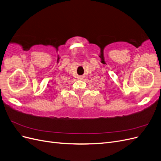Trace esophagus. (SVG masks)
Returning <instances> with one entry per match:
<instances>
[{"mask_svg":"<svg viewBox=\"0 0 161 161\" xmlns=\"http://www.w3.org/2000/svg\"><path fill=\"white\" fill-rule=\"evenodd\" d=\"M78 78H79L80 80H83L84 79V76H80Z\"/></svg>","mask_w":161,"mask_h":161,"instance_id":"34e87169","label":"esophagus"}]
</instances>
